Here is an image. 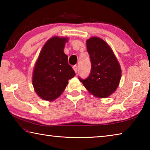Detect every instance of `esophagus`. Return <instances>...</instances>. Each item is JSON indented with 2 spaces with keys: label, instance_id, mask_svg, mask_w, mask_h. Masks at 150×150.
<instances>
[{
  "label": "esophagus",
  "instance_id": "obj_1",
  "mask_svg": "<svg viewBox=\"0 0 150 150\" xmlns=\"http://www.w3.org/2000/svg\"><path fill=\"white\" fill-rule=\"evenodd\" d=\"M73 69H74V71H75V73H77V71H78V67H77V65H74L73 67Z\"/></svg>",
  "mask_w": 150,
  "mask_h": 150
}]
</instances>
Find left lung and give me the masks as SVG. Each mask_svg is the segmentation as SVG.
I'll use <instances>...</instances> for the list:
<instances>
[{"mask_svg":"<svg viewBox=\"0 0 150 150\" xmlns=\"http://www.w3.org/2000/svg\"><path fill=\"white\" fill-rule=\"evenodd\" d=\"M91 63L87 78L79 77L85 87L93 95L106 98L117 88L121 78L120 65L110 46L103 40L93 37L87 41Z\"/></svg>","mask_w":150,"mask_h":150,"instance_id":"8db88e82","label":"left lung"}]
</instances>
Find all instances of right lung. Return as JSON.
<instances>
[{"instance_id":"add662e5","label":"right lung","mask_w":150,"mask_h":150,"mask_svg":"<svg viewBox=\"0 0 150 150\" xmlns=\"http://www.w3.org/2000/svg\"><path fill=\"white\" fill-rule=\"evenodd\" d=\"M65 38L53 37L40 52L33 73L32 84L38 95L45 100H54L61 95L68 80L75 75L63 52Z\"/></svg>"}]
</instances>
